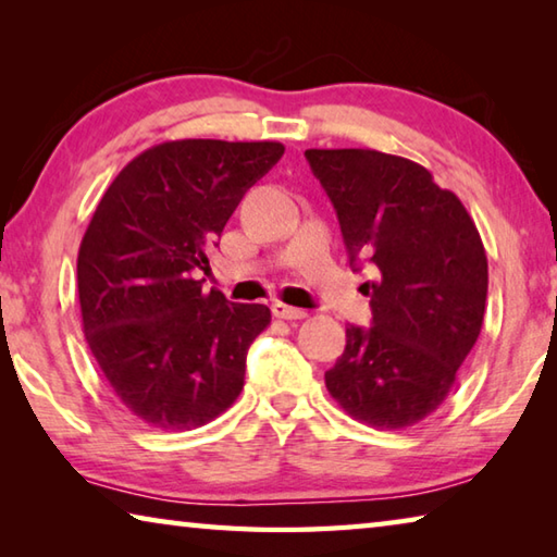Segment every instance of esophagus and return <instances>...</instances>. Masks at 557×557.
Here are the masks:
<instances>
[{
	"mask_svg": "<svg viewBox=\"0 0 557 557\" xmlns=\"http://www.w3.org/2000/svg\"><path fill=\"white\" fill-rule=\"evenodd\" d=\"M272 314H275L277 319H287V322H292V319H305L307 317L305 309L282 305V301H275V305H272Z\"/></svg>",
	"mask_w": 557,
	"mask_h": 557,
	"instance_id": "34e87169",
	"label": "esophagus"
}]
</instances>
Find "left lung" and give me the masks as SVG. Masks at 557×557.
<instances>
[{
	"mask_svg": "<svg viewBox=\"0 0 557 557\" xmlns=\"http://www.w3.org/2000/svg\"><path fill=\"white\" fill-rule=\"evenodd\" d=\"M334 203L354 270L369 262L371 329L348 326L324 373L342 408L366 425L403 430L447 398L484 322V243L455 194L425 166L375 149H307Z\"/></svg>",
	"mask_w": 557,
	"mask_h": 557,
	"instance_id": "obj_1",
	"label": "left lung"
}]
</instances>
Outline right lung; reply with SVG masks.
<instances>
[{
  "label": "right lung",
  "mask_w": 557,
  "mask_h": 557,
  "mask_svg": "<svg viewBox=\"0 0 557 557\" xmlns=\"http://www.w3.org/2000/svg\"><path fill=\"white\" fill-rule=\"evenodd\" d=\"M280 143L176 139L147 149L102 194L78 250L83 334L122 405L159 430H194L238 398L265 305L203 292L209 248Z\"/></svg>",
  "instance_id": "1"
}]
</instances>
